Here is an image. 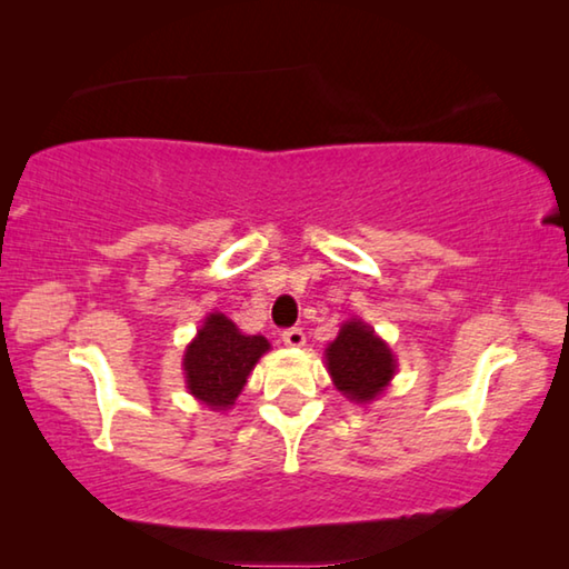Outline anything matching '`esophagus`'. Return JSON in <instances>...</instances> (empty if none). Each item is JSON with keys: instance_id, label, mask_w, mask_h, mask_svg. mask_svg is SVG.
I'll return each mask as SVG.
<instances>
[{"instance_id": "34e87169", "label": "esophagus", "mask_w": 569, "mask_h": 569, "mask_svg": "<svg viewBox=\"0 0 569 569\" xmlns=\"http://www.w3.org/2000/svg\"><path fill=\"white\" fill-rule=\"evenodd\" d=\"M281 339H283V343L286 346H303L306 343V336H303V331L301 329H286L283 333H281Z\"/></svg>"}]
</instances>
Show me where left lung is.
Returning <instances> with one entry per match:
<instances>
[{
	"instance_id": "obj_1",
	"label": "left lung",
	"mask_w": 569,
	"mask_h": 569,
	"mask_svg": "<svg viewBox=\"0 0 569 569\" xmlns=\"http://www.w3.org/2000/svg\"><path fill=\"white\" fill-rule=\"evenodd\" d=\"M326 366L336 389L346 399L366 403L389 387L397 371V359L369 323L351 319L341 326L339 336L326 349Z\"/></svg>"
}]
</instances>
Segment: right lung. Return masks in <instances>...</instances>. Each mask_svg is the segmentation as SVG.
I'll return each mask as SVG.
<instances>
[{
  "mask_svg": "<svg viewBox=\"0 0 569 569\" xmlns=\"http://www.w3.org/2000/svg\"><path fill=\"white\" fill-rule=\"evenodd\" d=\"M268 349L271 343L263 336H246L228 316L208 313L182 356L190 393L210 409H230Z\"/></svg>",
  "mask_w": 569,
  "mask_h": 569,
  "instance_id": "1",
  "label": "right lung"
}]
</instances>
